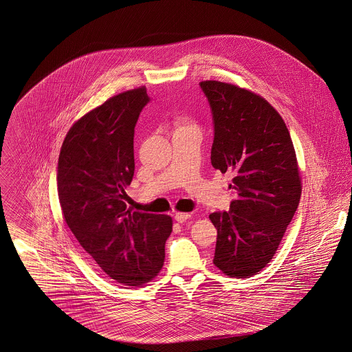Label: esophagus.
<instances>
[{
  "label": "esophagus",
  "instance_id": "obj_1",
  "mask_svg": "<svg viewBox=\"0 0 352 352\" xmlns=\"http://www.w3.org/2000/svg\"><path fill=\"white\" fill-rule=\"evenodd\" d=\"M189 217H190L189 213H183V212H177V213L175 214V220H176L177 223H186Z\"/></svg>",
  "mask_w": 352,
  "mask_h": 352
}]
</instances>
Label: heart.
<instances>
[{"instance_id":"1","label":"heart","mask_w":352,"mask_h":352,"mask_svg":"<svg viewBox=\"0 0 352 352\" xmlns=\"http://www.w3.org/2000/svg\"><path fill=\"white\" fill-rule=\"evenodd\" d=\"M190 126H193V125L188 124L184 118H177V120H176V131H179V129H186V128H190Z\"/></svg>"}]
</instances>
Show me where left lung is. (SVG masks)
I'll return each mask as SVG.
<instances>
[{
	"label": "left lung",
	"instance_id": "8db88e82",
	"mask_svg": "<svg viewBox=\"0 0 352 352\" xmlns=\"http://www.w3.org/2000/svg\"><path fill=\"white\" fill-rule=\"evenodd\" d=\"M213 120L211 163L232 172L230 211L210 214L217 230L213 264L247 279L274 258L299 206L302 183L294 144L276 109L251 91L201 81Z\"/></svg>",
	"mask_w": 352,
	"mask_h": 352
}]
</instances>
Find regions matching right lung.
Segmentation results:
<instances>
[{"instance_id":"obj_1","label":"right lung","mask_w":352,"mask_h":352,"mask_svg":"<svg viewBox=\"0 0 352 352\" xmlns=\"http://www.w3.org/2000/svg\"><path fill=\"white\" fill-rule=\"evenodd\" d=\"M144 87L107 100L73 124L57 165V189L72 232L111 278L125 285L152 280L163 268L168 214L133 212L124 201L135 173L133 136Z\"/></svg>"}]
</instances>
